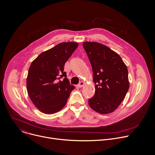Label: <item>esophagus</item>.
I'll return each mask as SVG.
<instances>
[{"mask_svg": "<svg viewBox=\"0 0 155 155\" xmlns=\"http://www.w3.org/2000/svg\"><path fill=\"white\" fill-rule=\"evenodd\" d=\"M84 86V83L83 82V81H80V83H79V84L77 85V86L78 87H83Z\"/></svg>", "mask_w": 155, "mask_h": 155, "instance_id": "34e87169", "label": "esophagus"}]
</instances>
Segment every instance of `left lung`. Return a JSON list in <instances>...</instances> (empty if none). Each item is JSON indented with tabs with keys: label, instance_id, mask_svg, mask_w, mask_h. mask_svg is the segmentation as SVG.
Returning <instances> with one entry per match:
<instances>
[{
	"label": "left lung",
	"instance_id": "8db88e82",
	"mask_svg": "<svg viewBox=\"0 0 155 155\" xmlns=\"http://www.w3.org/2000/svg\"><path fill=\"white\" fill-rule=\"evenodd\" d=\"M83 48L91 62L95 94L90 107L101 114L114 112L129 90L128 71L118 54L103 44L84 41Z\"/></svg>",
	"mask_w": 155,
	"mask_h": 155
}]
</instances>
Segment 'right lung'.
<instances>
[{
    "label": "right lung",
    "mask_w": 155,
    "mask_h": 155,
    "mask_svg": "<svg viewBox=\"0 0 155 155\" xmlns=\"http://www.w3.org/2000/svg\"><path fill=\"white\" fill-rule=\"evenodd\" d=\"M76 42L60 43L42 52L29 69L26 86L29 96L40 112L52 114L65 105L75 86L70 84L64 64L77 49Z\"/></svg>",
    "instance_id": "add662e5"
}]
</instances>
